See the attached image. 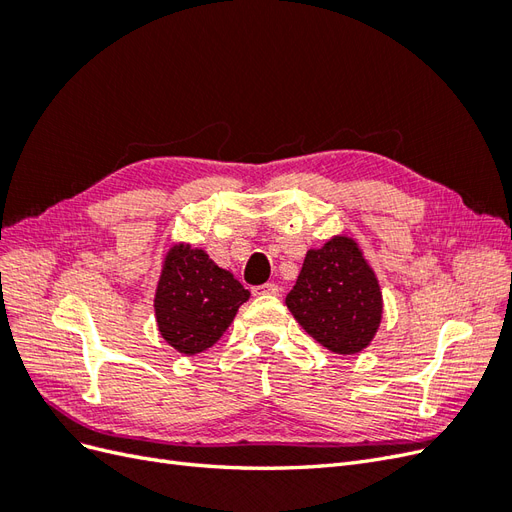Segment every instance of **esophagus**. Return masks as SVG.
<instances>
[{
	"label": "esophagus",
	"mask_w": 512,
	"mask_h": 512,
	"mask_svg": "<svg viewBox=\"0 0 512 512\" xmlns=\"http://www.w3.org/2000/svg\"><path fill=\"white\" fill-rule=\"evenodd\" d=\"M280 286H277L275 282H269V284H260V286H254L252 292L256 294V297H262V294H280Z\"/></svg>",
	"instance_id": "1"
}]
</instances>
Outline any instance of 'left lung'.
<instances>
[{"instance_id":"left-lung-1","label":"left lung","mask_w":512,"mask_h":512,"mask_svg":"<svg viewBox=\"0 0 512 512\" xmlns=\"http://www.w3.org/2000/svg\"><path fill=\"white\" fill-rule=\"evenodd\" d=\"M286 305L318 344L337 354L361 352L382 318L376 275L348 237H333L307 252Z\"/></svg>"}]
</instances>
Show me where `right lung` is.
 <instances>
[{"mask_svg": "<svg viewBox=\"0 0 512 512\" xmlns=\"http://www.w3.org/2000/svg\"><path fill=\"white\" fill-rule=\"evenodd\" d=\"M247 299L250 292L203 250L175 245L156 292L158 329L175 350L203 352L218 342Z\"/></svg>", "mask_w": 512, "mask_h": 512, "instance_id": "add662e5", "label": "right lung"}]
</instances>
